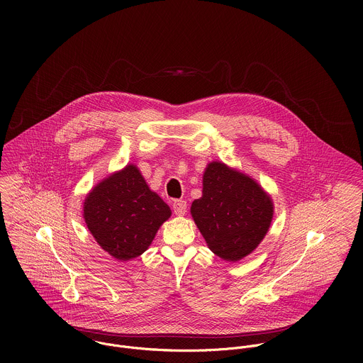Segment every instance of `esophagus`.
<instances>
[{
  "label": "esophagus",
  "instance_id": "1",
  "mask_svg": "<svg viewBox=\"0 0 363 363\" xmlns=\"http://www.w3.org/2000/svg\"><path fill=\"white\" fill-rule=\"evenodd\" d=\"M173 211H174L176 215L183 216V215L187 212V204H186V201H183V200H176V201L173 203Z\"/></svg>",
  "mask_w": 363,
  "mask_h": 363
}]
</instances>
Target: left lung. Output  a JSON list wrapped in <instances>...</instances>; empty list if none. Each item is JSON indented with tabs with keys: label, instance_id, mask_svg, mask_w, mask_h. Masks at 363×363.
I'll list each match as a JSON object with an SVG mask.
<instances>
[{
	"label": "left lung",
	"instance_id": "1",
	"mask_svg": "<svg viewBox=\"0 0 363 363\" xmlns=\"http://www.w3.org/2000/svg\"><path fill=\"white\" fill-rule=\"evenodd\" d=\"M190 212L209 250L236 262L252 255L265 238L274 203L252 176L212 160L203 174V196L193 201Z\"/></svg>",
	"mask_w": 363,
	"mask_h": 363
}]
</instances>
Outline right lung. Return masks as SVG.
Segmentation results:
<instances>
[{
  "instance_id": "1",
  "label": "right lung",
  "mask_w": 363,
  "mask_h": 363,
  "mask_svg": "<svg viewBox=\"0 0 363 363\" xmlns=\"http://www.w3.org/2000/svg\"><path fill=\"white\" fill-rule=\"evenodd\" d=\"M172 215L137 164H127L104 180L84 200L85 223L98 245L118 261L148 250L156 232Z\"/></svg>"
}]
</instances>
